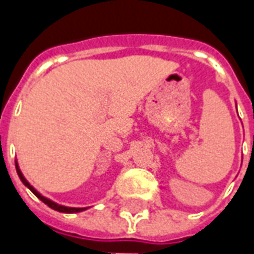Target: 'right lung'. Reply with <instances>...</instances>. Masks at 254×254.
<instances>
[{
    "label": "right lung",
    "instance_id": "add662e5",
    "mask_svg": "<svg viewBox=\"0 0 254 254\" xmlns=\"http://www.w3.org/2000/svg\"><path fill=\"white\" fill-rule=\"evenodd\" d=\"M15 167H16V172H18V177L21 178V181H22V182H24L25 187H28V188L32 190L35 195H36V196H38L39 199L42 200L44 203H46V205H48L49 208H52V209L58 210V212H64V213H76V212H82V210H84L83 208H67V206H62V205H58V203H55V202H52V200L46 199V198H45V196H42V195H41L39 192H36V190H35L34 187H31V185H29V182L25 180L24 175H22V172H21V171H19V168H18V164H16V162H15Z\"/></svg>",
    "mask_w": 254,
    "mask_h": 254
}]
</instances>
